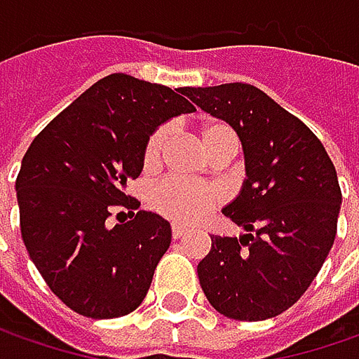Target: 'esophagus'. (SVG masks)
<instances>
[{
	"label": "esophagus",
	"instance_id": "34e87169",
	"mask_svg": "<svg viewBox=\"0 0 359 359\" xmlns=\"http://www.w3.org/2000/svg\"><path fill=\"white\" fill-rule=\"evenodd\" d=\"M187 228L186 226H182V224H172V236L177 240V238H182V236H186Z\"/></svg>",
	"mask_w": 359,
	"mask_h": 359
}]
</instances>
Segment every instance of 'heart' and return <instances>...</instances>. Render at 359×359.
Wrapping results in <instances>:
<instances>
[{"mask_svg": "<svg viewBox=\"0 0 359 359\" xmlns=\"http://www.w3.org/2000/svg\"><path fill=\"white\" fill-rule=\"evenodd\" d=\"M168 126H161L154 131L147 140L144 149V165L145 170H156L161 161V154L168 142ZM201 144L208 149H212L219 140L224 137H236L233 131L229 130L222 121H210L200 131ZM222 200V194L215 186L210 184H194L184 182L177 177H170L159 182L158 186L151 189V208L159 215L172 219L173 224H191L198 222L200 217L210 214L215 205Z\"/></svg>", "mask_w": 359, "mask_h": 359, "instance_id": "b5f03b06", "label": "heart"}]
</instances>
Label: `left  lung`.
Here are the masks:
<instances>
[{
  "label": "left lung",
  "mask_w": 359,
  "mask_h": 359,
  "mask_svg": "<svg viewBox=\"0 0 359 359\" xmlns=\"http://www.w3.org/2000/svg\"><path fill=\"white\" fill-rule=\"evenodd\" d=\"M187 97L240 135L245 180L222 212L245 229L212 236L198 264L208 302L240 322L276 318L310 287L338 231V173L322 142L250 83L186 88Z\"/></svg>",
  "instance_id": "1"
}]
</instances>
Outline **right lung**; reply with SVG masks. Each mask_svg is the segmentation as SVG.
<instances>
[{
	"mask_svg": "<svg viewBox=\"0 0 359 359\" xmlns=\"http://www.w3.org/2000/svg\"><path fill=\"white\" fill-rule=\"evenodd\" d=\"M175 91L111 74L51 119L21 159V238L49 290L79 316L109 320L135 310L172 243L170 222L135 212L140 201L126 187L144 170L149 135L196 109ZM121 207L130 222L111 226Z\"/></svg>",
	"mask_w": 359,
	"mask_h": 359,
	"instance_id": "obj_1",
	"label": "right lung"
}]
</instances>
